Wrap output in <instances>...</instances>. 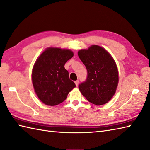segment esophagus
<instances>
[{"label": "esophagus", "instance_id": "34e87169", "mask_svg": "<svg viewBox=\"0 0 150 150\" xmlns=\"http://www.w3.org/2000/svg\"><path fill=\"white\" fill-rule=\"evenodd\" d=\"M74 83H75V84H76V86H78V84H79V80H76V81H74Z\"/></svg>", "mask_w": 150, "mask_h": 150}]
</instances>
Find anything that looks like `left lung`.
Wrapping results in <instances>:
<instances>
[{
	"mask_svg": "<svg viewBox=\"0 0 150 150\" xmlns=\"http://www.w3.org/2000/svg\"><path fill=\"white\" fill-rule=\"evenodd\" d=\"M78 54L87 71L86 80L78 85L79 91L92 104H105L114 95L119 81L114 59L105 49L96 45L80 50Z\"/></svg>",
	"mask_w": 150,
	"mask_h": 150,
	"instance_id": "8db88e82",
	"label": "left lung"
}]
</instances>
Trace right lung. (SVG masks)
I'll use <instances>...</instances> for the list:
<instances>
[{
    "label": "right lung",
    "mask_w": 150,
    "mask_h": 150,
    "mask_svg": "<svg viewBox=\"0 0 150 150\" xmlns=\"http://www.w3.org/2000/svg\"><path fill=\"white\" fill-rule=\"evenodd\" d=\"M74 54L69 49L50 47L42 53L33 69L32 81L42 102L55 106L64 101L76 85L64 65Z\"/></svg>",
    "instance_id": "right-lung-1"
}]
</instances>
